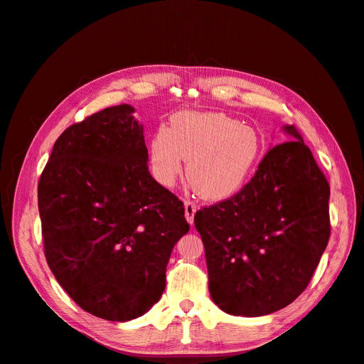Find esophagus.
<instances>
[{
  "label": "esophagus",
  "instance_id": "34e87169",
  "mask_svg": "<svg viewBox=\"0 0 364 364\" xmlns=\"http://www.w3.org/2000/svg\"><path fill=\"white\" fill-rule=\"evenodd\" d=\"M197 211V206L194 202L191 200H185V217L188 220V223L193 225L194 223V214Z\"/></svg>",
  "mask_w": 364,
  "mask_h": 364
}]
</instances>
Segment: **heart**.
Listing matches in <instances>:
<instances>
[{
  "mask_svg": "<svg viewBox=\"0 0 364 364\" xmlns=\"http://www.w3.org/2000/svg\"><path fill=\"white\" fill-rule=\"evenodd\" d=\"M261 156L255 130L222 112L182 111L159 127L149 147L150 171L173 186L186 161V179L206 200H226L247 183Z\"/></svg>",
  "mask_w": 364,
  "mask_h": 364,
  "instance_id": "b5f03b06",
  "label": "heart"
}]
</instances>
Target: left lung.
<instances>
[{
    "mask_svg": "<svg viewBox=\"0 0 364 364\" xmlns=\"http://www.w3.org/2000/svg\"><path fill=\"white\" fill-rule=\"evenodd\" d=\"M272 147L240 193L194 215L209 293L223 311L257 317L291 304L331 234L329 183L296 126Z\"/></svg>",
    "mask_w": 364,
    "mask_h": 364,
    "instance_id": "1",
    "label": "left lung"
}]
</instances>
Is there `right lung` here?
<instances>
[{"label": "right lung", "mask_w": 364, "mask_h": 364, "mask_svg": "<svg viewBox=\"0 0 364 364\" xmlns=\"http://www.w3.org/2000/svg\"><path fill=\"white\" fill-rule=\"evenodd\" d=\"M134 107H106L54 142L38 183L43 253L85 311L126 322L165 289L178 240L190 230L183 202L151 178Z\"/></svg>", "instance_id": "obj_1"}]
</instances>
